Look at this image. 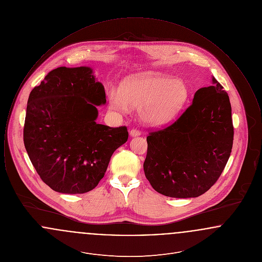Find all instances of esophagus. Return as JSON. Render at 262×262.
<instances>
[{
	"mask_svg": "<svg viewBox=\"0 0 262 262\" xmlns=\"http://www.w3.org/2000/svg\"><path fill=\"white\" fill-rule=\"evenodd\" d=\"M129 134H130V136L132 137H137V136H140V130L139 129H137V128H133L130 132H129Z\"/></svg>",
	"mask_w": 262,
	"mask_h": 262,
	"instance_id": "1",
	"label": "esophagus"
}]
</instances>
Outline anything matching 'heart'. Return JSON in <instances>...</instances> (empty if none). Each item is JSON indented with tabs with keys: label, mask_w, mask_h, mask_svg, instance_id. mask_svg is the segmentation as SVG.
I'll return each mask as SVG.
<instances>
[{
	"label": "heart",
	"mask_w": 262,
	"mask_h": 262,
	"mask_svg": "<svg viewBox=\"0 0 262 262\" xmlns=\"http://www.w3.org/2000/svg\"><path fill=\"white\" fill-rule=\"evenodd\" d=\"M187 98L186 84L170 76L139 75L125 79L121 90L111 88L113 108L126 112L129 105L138 107L140 118L152 125L171 122L182 110Z\"/></svg>",
	"instance_id": "1"
}]
</instances>
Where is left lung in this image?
I'll use <instances>...</instances> for the list:
<instances>
[{"label": "left lung", "mask_w": 262, "mask_h": 262, "mask_svg": "<svg viewBox=\"0 0 262 262\" xmlns=\"http://www.w3.org/2000/svg\"><path fill=\"white\" fill-rule=\"evenodd\" d=\"M199 89L171 125L150 130L143 169L150 185L170 198H198L217 182L232 152L231 103L223 86Z\"/></svg>", "instance_id": "8db88e82"}]
</instances>
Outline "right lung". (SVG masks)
<instances>
[{
    "label": "right lung",
    "instance_id": "right-lung-1",
    "mask_svg": "<svg viewBox=\"0 0 262 262\" xmlns=\"http://www.w3.org/2000/svg\"><path fill=\"white\" fill-rule=\"evenodd\" d=\"M106 103L102 83L88 67H61L29 94L24 142L40 179L62 193H84L99 184L127 127L95 122Z\"/></svg>",
    "mask_w": 262,
    "mask_h": 262
}]
</instances>
